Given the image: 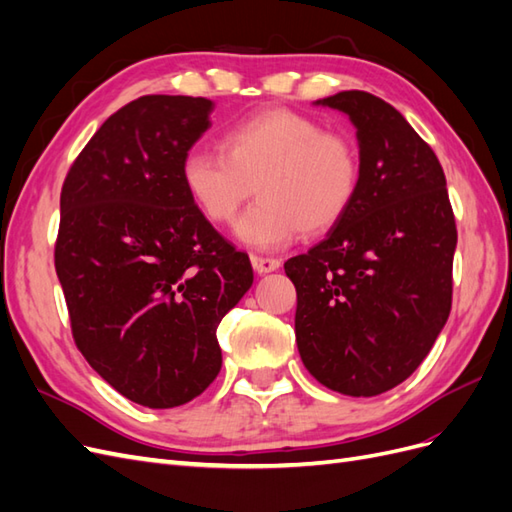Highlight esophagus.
<instances>
[{
    "instance_id": "obj_1",
    "label": "esophagus",
    "mask_w": 512,
    "mask_h": 512,
    "mask_svg": "<svg viewBox=\"0 0 512 512\" xmlns=\"http://www.w3.org/2000/svg\"><path fill=\"white\" fill-rule=\"evenodd\" d=\"M250 262L256 273L265 275V273H271V271H277L280 269V260L277 258H271V256H260V254H252L250 256Z\"/></svg>"
}]
</instances>
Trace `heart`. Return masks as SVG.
I'll list each match as a JSON object with an SVG mask.
<instances>
[{
  "label": "heart",
  "instance_id": "heart-1",
  "mask_svg": "<svg viewBox=\"0 0 512 512\" xmlns=\"http://www.w3.org/2000/svg\"><path fill=\"white\" fill-rule=\"evenodd\" d=\"M222 151L183 153L181 183L213 224H230L247 198L235 237L256 250H275L305 235H322L354 203L361 181L359 151L350 138L322 132L320 123L290 108H265L232 126Z\"/></svg>",
  "mask_w": 512,
  "mask_h": 512
}]
</instances>
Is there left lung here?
<instances>
[{"label":"left lung","mask_w":512,"mask_h":512,"mask_svg":"<svg viewBox=\"0 0 512 512\" xmlns=\"http://www.w3.org/2000/svg\"><path fill=\"white\" fill-rule=\"evenodd\" d=\"M314 104L350 119L361 181L344 220L284 265L294 333L320 384L374 397L412 376L451 314L455 218L436 153L397 108L367 91Z\"/></svg>","instance_id":"8db88e82"}]
</instances>
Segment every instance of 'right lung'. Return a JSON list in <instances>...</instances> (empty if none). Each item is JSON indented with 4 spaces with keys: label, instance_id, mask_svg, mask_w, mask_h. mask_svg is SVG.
<instances>
[{
    "label": "right lung",
    "instance_id": "add662e5",
    "mask_svg": "<svg viewBox=\"0 0 512 512\" xmlns=\"http://www.w3.org/2000/svg\"><path fill=\"white\" fill-rule=\"evenodd\" d=\"M213 102L143 96L108 117L61 188L55 269L74 342L117 393L183 406L220 374L218 324L252 288L181 183Z\"/></svg>",
    "mask_w": 512,
    "mask_h": 512
}]
</instances>
